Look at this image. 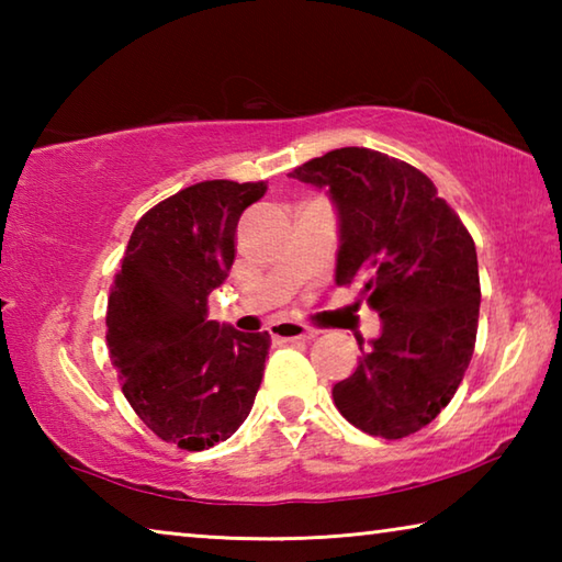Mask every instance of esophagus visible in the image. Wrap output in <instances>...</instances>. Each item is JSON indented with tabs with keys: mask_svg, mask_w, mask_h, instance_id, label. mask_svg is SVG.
I'll return each mask as SVG.
<instances>
[{
	"mask_svg": "<svg viewBox=\"0 0 562 562\" xmlns=\"http://www.w3.org/2000/svg\"><path fill=\"white\" fill-rule=\"evenodd\" d=\"M270 335L274 341H304V339H315L317 331L300 325V322H290V319H282V322H274L270 327Z\"/></svg>",
	"mask_w": 562,
	"mask_h": 562,
	"instance_id": "obj_1",
	"label": "esophagus"
}]
</instances>
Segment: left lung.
Returning <instances> with one entry per match:
<instances>
[{
  "instance_id": "1",
  "label": "left lung",
  "mask_w": 562,
  "mask_h": 562,
  "mask_svg": "<svg viewBox=\"0 0 562 562\" xmlns=\"http://www.w3.org/2000/svg\"><path fill=\"white\" fill-rule=\"evenodd\" d=\"M290 176L329 190L339 217L335 280H361L382 319L376 339L357 337L359 364L331 389L335 406L369 436L416 434L451 402L473 357V237L431 178L379 150L337 148Z\"/></svg>"
}]
</instances>
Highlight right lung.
<instances>
[{"mask_svg": "<svg viewBox=\"0 0 562 562\" xmlns=\"http://www.w3.org/2000/svg\"><path fill=\"white\" fill-rule=\"evenodd\" d=\"M260 183L205 180L150 207L133 227L106 310L123 396L158 439L203 451L237 431L258 394L268 331L207 319V294L235 260V231Z\"/></svg>", "mask_w": 562, "mask_h": 562, "instance_id": "right-lung-1", "label": "right lung"}]
</instances>
